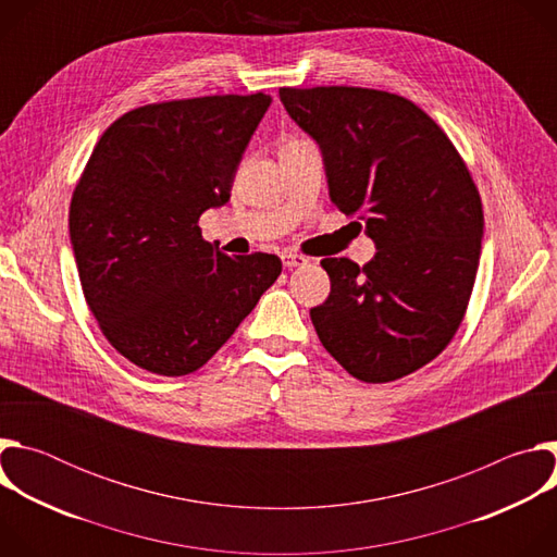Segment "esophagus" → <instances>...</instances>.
<instances>
[{
  "mask_svg": "<svg viewBox=\"0 0 557 557\" xmlns=\"http://www.w3.org/2000/svg\"><path fill=\"white\" fill-rule=\"evenodd\" d=\"M306 262H308V258H304V256H299V253H290V251H284V253H282V264H284L286 269L304 267Z\"/></svg>",
  "mask_w": 557,
  "mask_h": 557,
  "instance_id": "1",
  "label": "esophagus"
}]
</instances>
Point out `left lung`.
Segmentation results:
<instances>
[{"label": "left lung", "instance_id": "8db88e82", "mask_svg": "<svg viewBox=\"0 0 557 557\" xmlns=\"http://www.w3.org/2000/svg\"><path fill=\"white\" fill-rule=\"evenodd\" d=\"M320 145L331 202L366 222L374 258H326L310 308L324 348L359 381L401 379L443 352L479 271L485 218L462 158L412 101L368 88H280Z\"/></svg>", "mask_w": 557, "mask_h": 557}]
</instances>
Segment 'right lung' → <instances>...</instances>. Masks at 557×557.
<instances>
[{
	"mask_svg": "<svg viewBox=\"0 0 557 557\" xmlns=\"http://www.w3.org/2000/svg\"><path fill=\"white\" fill-rule=\"evenodd\" d=\"M269 95L145 106L97 143L70 202L86 301L134 366L183 376L205 366L282 273L277 256H226L198 218L228 202Z\"/></svg>",
	"mask_w": 557,
	"mask_h": 557,
	"instance_id": "1",
	"label": "right lung"
}]
</instances>
